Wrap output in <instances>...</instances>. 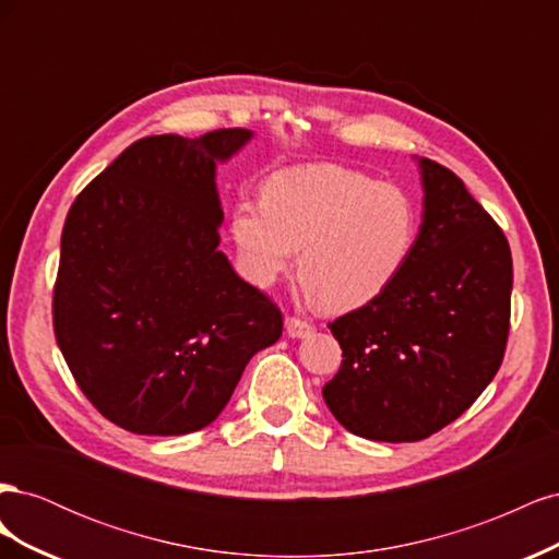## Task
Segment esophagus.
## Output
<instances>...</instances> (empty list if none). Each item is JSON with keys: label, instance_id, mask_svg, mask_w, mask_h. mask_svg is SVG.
Listing matches in <instances>:
<instances>
[{"label": "esophagus", "instance_id": "obj_1", "mask_svg": "<svg viewBox=\"0 0 559 559\" xmlns=\"http://www.w3.org/2000/svg\"><path fill=\"white\" fill-rule=\"evenodd\" d=\"M284 326H286V333H289V337H308L314 331L310 321L300 319V317H286Z\"/></svg>", "mask_w": 559, "mask_h": 559}]
</instances>
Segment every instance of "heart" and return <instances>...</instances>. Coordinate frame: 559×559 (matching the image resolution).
Segmentation results:
<instances>
[{
	"label": "heart",
	"instance_id": "heart-1",
	"mask_svg": "<svg viewBox=\"0 0 559 559\" xmlns=\"http://www.w3.org/2000/svg\"><path fill=\"white\" fill-rule=\"evenodd\" d=\"M419 230L411 191L333 163L273 175L263 202L242 200L233 214V238L253 284H273L300 249L308 294L335 312L382 296L411 263Z\"/></svg>",
	"mask_w": 559,
	"mask_h": 559
}]
</instances>
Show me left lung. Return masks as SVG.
<instances>
[{
	"label": "left lung",
	"mask_w": 559,
	"mask_h": 559,
	"mask_svg": "<svg viewBox=\"0 0 559 559\" xmlns=\"http://www.w3.org/2000/svg\"><path fill=\"white\" fill-rule=\"evenodd\" d=\"M425 212L401 277L331 321L343 364L321 394L368 441L413 443L460 417L501 366L513 259L503 230L448 167L419 158Z\"/></svg>",
	"instance_id": "8db88e82"
}]
</instances>
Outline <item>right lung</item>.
<instances>
[{
    "label": "right lung",
    "mask_w": 559,
    "mask_h": 559,
    "mask_svg": "<svg viewBox=\"0 0 559 559\" xmlns=\"http://www.w3.org/2000/svg\"><path fill=\"white\" fill-rule=\"evenodd\" d=\"M251 140L228 128L130 144L64 218L53 329L86 399L114 425L181 436L212 425L282 312L218 251L216 163Z\"/></svg>",
    "instance_id": "right-lung-1"
}]
</instances>
